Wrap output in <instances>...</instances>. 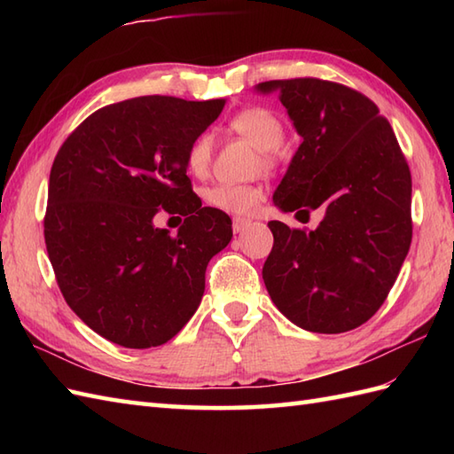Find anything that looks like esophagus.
<instances>
[{"label": "esophagus", "mask_w": 454, "mask_h": 454, "mask_svg": "<svg viewBox=\"0 0 454 454\" xmlns=\"http://www.w3.org/2000/svg\"><path fill=\"white\" fill-rule=\"evenodd\" d=\"M252 224V220L249 218H242V216H236L234 220H232V230L236 234H239V232H244V230Z\"/></svg>", "instance_id": "esophagus-1"}]
</instances>
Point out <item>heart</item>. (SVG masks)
Listing matches in <instances>:
<instances>
[{
  "label": "heart",
  "instance_id": "obj_1",
  "mask_svg": "<svg viewBox=\"0 0 454 454\" xmlns=\"http://www.w3.org/2000/svg\"><path fill=\"white\" fill-rule=\"evenodd\" d=\"M230 129L239 134V137L247 138L257 150L263 152V166H275L273 150L281 146L285 138V127L273 111L265 107H249L239 111L230 119ZM212 150H215V142H212L210 134H199L189 144L185 152V166L192 176H207L212 161ZM202 199H205L210 208L226 212V215L244 216L249 215L259 205V200L263 199V189L257 185L220 181L207 187L205 192H202Z\"/></svg>",
  "mask_w": 454,
  "mask_h": 454
}]
</instances>
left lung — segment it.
<instances>
[{
    "label": "left lung",
    "mask_w": 454,
    "mask_h": 454,
    "mask_svg": "<svg viewBox=\"0 0 454 454\" xmlns=\"http://www.w3.org/2000/svg\"><path fill=\"white\" fill-rule=\"evenodd\" d=\"M257 91H277L302 137L273 202L296 216L324 212L316 230L269 222L267 293L302 330H355L387 301L408 255V161L379 107L347 85L294 78L263 82Z\"/></svg>",
    "instance_id": "left-lung-1"
}]
</instances>
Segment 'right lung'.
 I'll list each match as a JSON object with an SVG mask.
<instances>
[{"mask_svg":"<svg viewBox=\"0 0 454 454\" xmlns=\"http://www.w3.org/2000/svg\"><path fill=\"white\" fill-rule=\"evenodd\" d=\"M224 103L166 95L113 103L58 150L46 252L67 306L105 340L158 347L197 312L207 265L232 239V220L202 207L185 152ZM161 209L186 216L177 237L153 226Z\"/></svg>","mask_w":454,"mask_h":454,"instance_id":"right-lung-1","label":"right lung"}]
</instances>
